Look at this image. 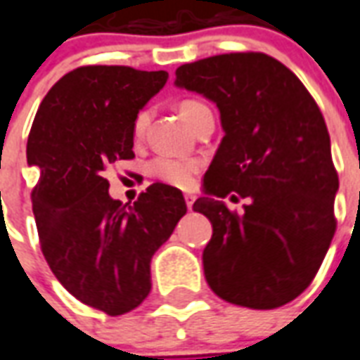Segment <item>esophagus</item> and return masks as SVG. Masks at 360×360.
<instances>
[{
	"instance_id": "esophagus-1",
	"label": "esophagus",
	"mask_w": 360,
	"mask_h": 360,
	"mask_svg": "<svg viewBox=\"0 0 360 360\" xmlns=\"http://www.w3.org/2000/svg\"><path fill=\"white\" fill-rule=\"evenodd\" d=\"M184 200H186V205H188V209H192L193 201H195V195H192V193H186Z\"/></svg>"
}]
</instances>
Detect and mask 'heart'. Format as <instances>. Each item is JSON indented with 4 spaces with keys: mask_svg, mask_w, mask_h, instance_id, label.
Returning a JSON list of instances; mask_svg holds the SVG:
<instances>
[{
    "mask_svg": "<svg viewBox=\"0 0 360 360\" xmlns=\"http://www.w3.org/2000/svg\"><path fill=\"white\" fill-rule=\"evenodd\" d=\"M207 108L205 104L200 101H193V98H186L182 103L178 104V112L180 116L192 124L195 116ZM149 122V114L141 110L134 120V135L135 137H141L145 131V126ZM200 170V162L195 160H182L174 159V157H157L149 162V174L153 178H157L160 182H165L168 186H174V188H188L192 186L193 176L198 174Z\"/></svg>",
    "mask_w": 360,
    "mask_h": 360,
    "instance_id": "obj_1",
    "label": "heart"
}]
</instances>
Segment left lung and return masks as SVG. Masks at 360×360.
<instances>
[{"label":"left lung","mask_w":360,"mask_h":360,"mask_svg":"<svg viewBox=\"0 0 360 360\" xmlns=\"http://www.w3.org/2000/svg\"><path fill=\"white\" fill-rule=\"evenodd\" d=\"M176 85L213 101L225 129L193 203L213 225L203 250L209 287L238 307H283L312 283L338 226L322 112L289 68L262 52L184 63ZM233 191L250 200L242 216L218 201Z\"/></svg>","instance_id":"1"}]
</instances>
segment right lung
Listing matches in <instances>:
<instances>
[{"mask_svg":"<svg viewBox=\"0 0 360 360\" xmlns=\"http://www.w3.org/2000/svg\"><path fill=\"white\" fill-rule=\"evenodd\" d=\"M167 71L83 65L65 73L38 108L27 162L40 248L52 274L86 307L126 314L151 290V257L186 215L178 188L151 184L124 205L103 172L134 159V120L159 93Z\"/></svg>","mask_w":360,"mask_h":360,"instance_id":"add662e5","label":"right lung"}]
</instances>
